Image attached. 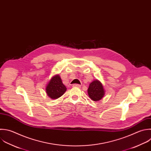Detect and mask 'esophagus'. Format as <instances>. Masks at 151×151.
I'll list each match as a JSON object with an SVG mask.
<instances>
[{
  "label": "esophagus",
  "mask_w": 151,
  "mask_h": 151,
  "mask_svg": "<svg viewBox=\"0 0 151 151\" xmlns=\"http://www.w3.org/2000/svg\"><path fill=\"white\" fill-rule=\"evenodd\" d=\"M73 87H80L81 85L78 84H73Z\"/></svg>",
  "instance_id": "1"
}]
</instances>
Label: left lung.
Here are the masks:
<instances>
[{"mask_svg": "<svg viewBox=\"0 0 151 151\" xmlns=\"http://www.w3.org/2000/svg\"><path fill=\"white\" fill-rule=\"evenodd\" d=\"M89 97L93 101L101 100L104 95V90L101 83L98 80H94L90 84L88 88Z\"/></svg>", "mask_w": 151, "mask_h": 151, "instance_id": "1", "label": "left lung"}]
</instances>
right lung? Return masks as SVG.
Returning a JSON list of instances; mask_svg holds the SVG:
<instances>
[{
    "label": "right lung",
    "mask_w": 151,
    "mask_h": 151,
    "mask_svg": "<svg viewBox=\"0 0 151 151\" xmlns=\"http://www.w3.org/2000/svg\"><path fill=\"white\" fill-rule=\"evenodd\" d=\"M67 90L66 87L62 83L58 75L53 77L46 87L47 95L52 99L60 97Z\"/></svg>",
    "instance_id": "right-lung-1"
}]
</instances>
